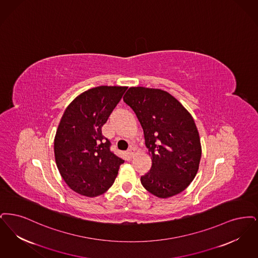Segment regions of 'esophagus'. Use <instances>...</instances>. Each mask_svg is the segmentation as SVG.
<instances>
[{
    "instance_id": "obj_1",
    "label": "esophagus",
    "mask_w": 258,
    "mask_h": 258,
    "mask_svg": "<svg viewBox=\"0 0 258 258\" xmlns=\"http://www.w3.org/2000/svg\"><path fill=\"white\" fill-rule=\"evenodd\" d=\"M127 153H128V155H129L130 157H132L135 153L134 148H133V147H130V148L127 150Z\"/></svg>"
}]
</instances>
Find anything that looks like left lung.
<instances>
[{
	"mask_svg": "<svg viewBox=\"0 0 258 258\" xmlns=\"http://www.w3.org/2000/svg\"><path fill=\"white\" fill-rule=\"evenodd\" d=\"M123 101L142 125L152 156L142 185L161 199L183 191L195 178L202 158L200 135L190 112L168 92L157 89L130 88Z\"/></svg>",
	"mask_w": 258,
	"mask_h": 258,
	"instance_id": "left-lung-1",
	"label": "left lung"
}]
</instances>
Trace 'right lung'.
Wrapping results in <instances>:
<instances>
[{
  "mask_svg": "<svg viewBox=\"0 0 258 258\" xmlns=\"http://www.w3.org/2000/svg\"><path fill=\"white\" fill-rule=\"evenodd\" d=\"M125 87L101 86L72 101L56 130V167L70 189L86 197L104 194L114 182L124 160L111 150L102 126L122 98Z\"/></svg>",
  "mask_w": 258,
  "mask_h": 258,
  "instance_id": "right-lung-1",
  "label": "right lung"
}]
</instances>
